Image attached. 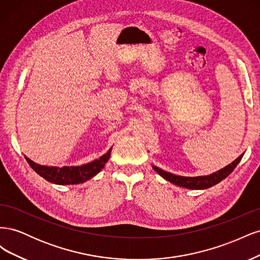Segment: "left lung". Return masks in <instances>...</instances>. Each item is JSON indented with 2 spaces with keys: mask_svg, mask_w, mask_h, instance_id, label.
<instances>
[{
  "mask_svg": "<svg viewBox=\"0 0 260 260\" xmlns=\"http://www.w3.org/2000/svg\"><path fill=\"white\" fill-rule=\"evenodd\" d=\"M243 155L244 154L240 155L237 159L228 165V166L214 172V174H211L209 176L182 177V176L172 175L170 172L165 171L156 166H153V169L157 172V174L160 175L164 179L168 180L169 182L174 183L176 185L182 186L185 188H192V190H203V188H208L212 185H216L217 183L220 182V181H222L223 179H225L228 176H229L234 170V168L238 166V164L241 161Z\"/></svg>",
  "mask_w": 260,
  "mask_h": 260,
  "instance_id": "1",
  "label": "left lung"
}]
</instances>
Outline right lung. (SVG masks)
<instances>
[{
    "label": "right lung",
    "instance_id": "obj_1",
    "mask_svg": "<svg viewBox=\"0 0 260 260\" xmlns=\"http://www.w3.org/2000/svg\"><path fill=\"white\" fill-rule=\"evenodd\" d=\"M112 147L109 151L101 156L99 159L93 160L89 164L81 165V166H73V167H50V166H41L35 161L30 160L28 157L25 156L26 160L30 165L39 176H41L49 182L60 184V185H68V184H79L85 182L86 180H90L99 172L104 168L105 164L108 161L111 157Z\"/></svg>",
    "mask_w": 260,
    "mask_h": 260
}]
</instances>
